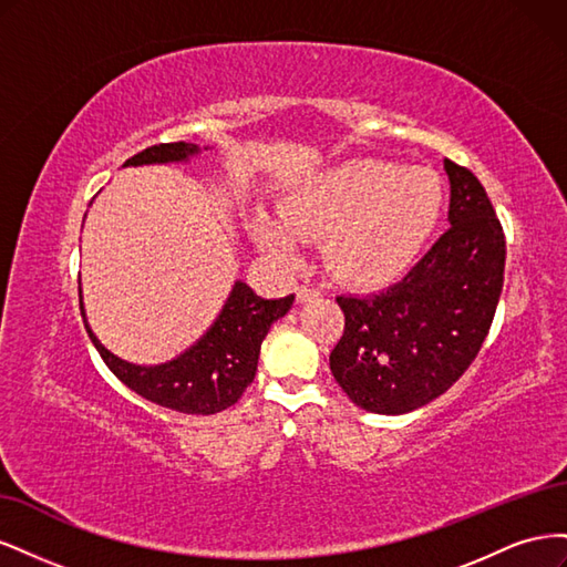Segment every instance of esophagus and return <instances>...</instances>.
I'll return each mask as SVG.
<instances>
[{
  "label": "esophagus",
  "mask_w": 567,
  "mask_h": 567,
  "mask_svg": "<svg viewBox=\"0 0 567 567\" xmlns=\"http://www.w3.org/2000/svg\"><path fill=\"white\" fill-rule=\"evenodd\" d=\"M296 298H298V302H310V300L319 298V290L307 288V286H298L296 288Z\"/></svg>",
  "instance_id": "34e87169"
}]
</instances>
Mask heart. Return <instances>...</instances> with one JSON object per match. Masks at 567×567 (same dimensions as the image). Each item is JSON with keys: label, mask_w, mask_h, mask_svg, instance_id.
<instances>
[{"label": "heart", "mask_w": 567, "mask_h": 567, "mask_svg": "<svg viewBox=\"0 0 567 567\" xmlns=\"http://www.w3.org/2000/svg\"><path fill=\"white\" fill-rule=\"evenodd\" d=\"M444 210L442 179L427 167L352 158L290 188L281 219L257 215L252 236L265 252L293 260L300 241L321 239V260L342 284L373 288L414 267Z\"/></svg>", "instance_id": "b5f03b06"}]
</instances>
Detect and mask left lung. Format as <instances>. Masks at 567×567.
Instances as JSON below:
<instances>
[{"label":"left lung","mask_w":567,"mask_h":567,"mask_svg":"<svg viewBox=\"0 0 567 567\" xmlns=\"http://www.w3.org/2000/svg\"><path fill=\"white\" fill-rule=\"evenodd\" d=\"M450 229L402 281L338 296L346 331L329 362L338 385L371 414H409L471 367L504 286L506 241L485 186L444 158Z\"/></svg>","instance_id":"left-lung-1"}]
</instances>
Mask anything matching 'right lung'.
Here are the masks:
<instances>
[{"label": "right lung", "mask_w": 567, "mask_h": 567, "mask_svg": "<svg viewBox=\"0 0 567 567\" xmlns=\"http://www.w3.org/2000/svg\"><path fill=\"white\" fill-rule=\"evenodd\" d=\"M208 148L210 146L200 148L198 144L186 142L158 144L136 153L123 167L188 163ZM293 300L296 296L267 300L257 296L246 281H236L217 319L194 346H188L163 364H134L101 346L87 321L80 290L84 329L117 379L153 404L196 416L217 414V411L238 402L255 379L257 359H260V348L269 333V326L293 307Z\"/></svg>", "instance_id": "obj_1"}]
</instances>
